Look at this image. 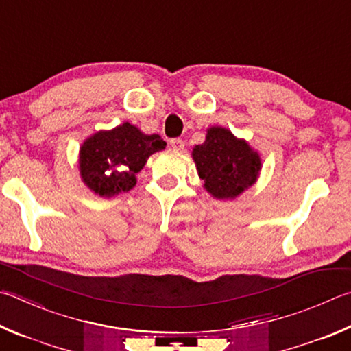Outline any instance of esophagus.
<instances>
[{
    "mask_svg": "<svg viewBox=\"0 0 351 351\" xmlns=\"http://www.w3.org/2000/svg\"><path fill=\"white\" fill-rule=\"evenodd\" d=\"M170 145L175 150H182L184 149V141L181 138H173V139H170Z\"/></svg>",
    "mask_w": 351,
    "mask_h": 351,
    "instance_id": "esophagus-1",
    "label": "esophagus"
}]
</instances>
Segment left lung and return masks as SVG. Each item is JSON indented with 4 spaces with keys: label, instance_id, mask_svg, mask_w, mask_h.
I'll use <instances>...</instances> for the list:
<instances>
[{
    "label": "left lung",
    "instance_id": "left-lung-1",
    "mask_svg": "<svg viewBox=\"0 0 351 351\" xmlns=\"http://www.w3.org/2000/svg\"><path fill=\"white\" fill-rule=\"evenodd\" d=\"M192 155L204 187L218 199L244 192L256 181L261 170L256 152L222 127L208 129L206 143L196 145Z\"/></svg>",
    "mask_w": 351,
    "mask_h": 351
}]
</instances>
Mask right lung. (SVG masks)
<instances>
[{"mask_svg": "<svg viewBox=\"0 0 351 351\" xmlns=\"http://www.w3.org/2000/svg\"><path fill=\"white\" fill-rule=\"evenodd\" d=\"M162 149L165 141L161 136L144 135L129 123L110 132L95 133L81 147L82 181L101 196L129 192L147 158Z\"/></svg>", "mask_w": 351, "mask_h": 351, "instance_id": "obj_1", "label": "right lung"}]
</instances>
